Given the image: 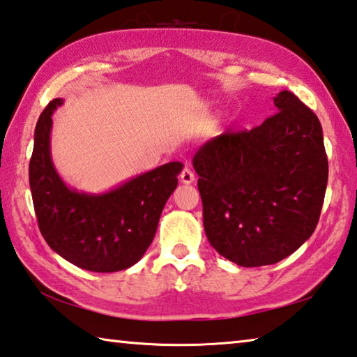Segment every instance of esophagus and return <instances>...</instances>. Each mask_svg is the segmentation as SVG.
Wrapping results in <instances>:
<instances>
[{"label":"esophagus","mask_w":357,"mask_h":357,"mask_svg":"<svg viewBox=\"0 0 357 357\" xmlns=\"http://www.w3.org/2000/svg\"><path fill=\"white\" fill-rule=\"evenodd\" d=\"M195 178H196L195 172H192L191 169H188V167H185L182 174H180V180H182V183H185V185L192 183V182H195Z\"/></svg>","instance_id":"obj_1"}]
</instances>
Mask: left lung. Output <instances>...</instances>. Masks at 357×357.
Returning <instances> with one entry per match:
<instances>
[{
	"mask_svg": "<svg viewBox=\"0 0 357 357\" xmlns=\"http://www.w3.org/2000/svg\"><path fill=\"white\" fill-rule=\"evenodd\" d=\"M249 131L213 137L192 158L210 245L240 266L289 257L310 238L328 185L323 130L295 93Z\"/></svg>",
	"mask_w": 357,
	"mask_h": 357,
	"instance_id": "left-lung-1",
	"label": "left lung"
}]
</instances>
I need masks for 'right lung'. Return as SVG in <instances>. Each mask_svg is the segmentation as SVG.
I'll return each mask as SVG.
<instances>
[{
	"label": "right lung",
	"instance_id": "obj_1",
	"mask_svg": "<svg viewBox=\"0 0 357 357\" xmlns=\"http://www.w3.org/2000/svg\"><path fill=\"white\" fill-rule=\"evenodd\" d=\"M54 98L39 117L29 161V186L40 234L48 246L75 266L114 273L146 254L161 211L177 188L182 162H166L102 195L77 191L59 177L52 161L50 133Z\"/></svg>",
	"mask_w": 357,
	"mask_h": 357
}]
</instances>
